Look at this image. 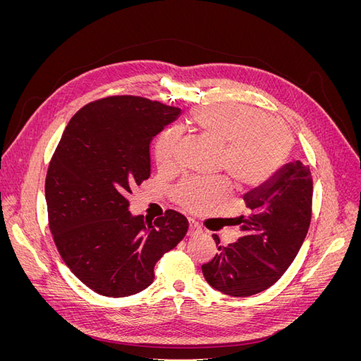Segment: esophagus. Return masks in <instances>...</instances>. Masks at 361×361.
<instances>
[{"label": "esophagus", "instance_id": "1", "mask_svg": "<svg viewBox=\"0 0 361 361\" xmlns=\"http://www.w3.org/2000/svg\"><path fill=\"white\" fill-rule=\"evenodd\" d=\"M202 232V227L197 221L190 220V228H188V235H195V233H200Z\"/></svg>", "mask_w": 361, "mask_h": 361}]
</instances>
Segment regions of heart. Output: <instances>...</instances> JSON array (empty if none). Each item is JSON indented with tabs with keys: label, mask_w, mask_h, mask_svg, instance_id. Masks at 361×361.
<instances>
[{
	"label": "heart",
	"mask_w": 361,
	"mask_h": 361,
	"mask_svg": "<svg viewBox=\"0 0 361 361\" xmlns=\"http://www.w3.org/2000/svg\"><path fill=\"white\" fill-rule=\"evenodd\" d=\"M191 125L212 143L223 146L220 167L238 190H253L274 178L292 149V133L280 118L256 106L221 102L199 106ZM180 150L178 129H166L155 141V158L162 169H173ZM226 187L216 180L188 179L174 190V200L191 212H204L223 202Z\"/></svg>",
	"instance_id": "b5f03b06"
}]
</instances>
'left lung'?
Returning <instances> with one entry per match:
<instances>
[{"label":"left lung","instance_id":"8db88e82","mask_svg":"<svg viewBox=\"0 0 361 361\" xmlns=\"http://www.w3.org/2000/svg\"><path fill=\"white\" fill-rule=\"evenodd\" d=\"M312 197V173L300 161L288 164L262 187L247 192L248 215L235 221L241 238L218 247L215 257L202 265L206 281L232 297H250L274 285L307 235ZM214 239L220 244L216 235Z\"/></svg>","mask_w":361,"mask_h":361}]
</instances>
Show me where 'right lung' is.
<instances>
[{"mask_svg":"<svg viewBox=\"0 0 361 361\" xmlns=\"http://www.w3.org/2000/svg\"><path fill=\"white\" fill-rule=\"evenodd\" d=\"M180 114L140 96L87 104L64 129L45 180L48 223L64 264L104 297L138 293L157 262L188 232L167 209L155 221L128 211V194L150 176V141Z\"/></svg>","mask_w":361,"mask_h":361,"instance_id":"right-lung-1","label":"right lung"}]
</instances>
